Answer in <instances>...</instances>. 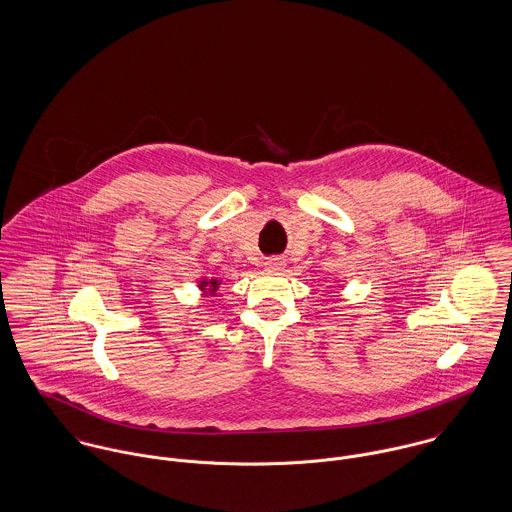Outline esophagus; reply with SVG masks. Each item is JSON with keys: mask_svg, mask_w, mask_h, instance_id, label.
I'll return each mask as SVG.
<instances>
[{"mask_svg": "<svg viewBox=\"0 0 512 512\" xmlns=\"http://www.w3.org/2000/svg\"><path fill=\"white\" fill-rule=\"evenodd\" d=\"M265 269L269 271H281L283 269V261L279 257H271V259H265Z\"/></svg>", "mask_w": 512, "mask_h": 512, "instance_id": "34e87169", "label": "esophagus"}]
</instances>
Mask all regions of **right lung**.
<instances>
[{
    "label": "right lung",
    "instance_id": "add662e5",
    "mask_svg": "<svg viewBox=\"0 0 512 512\" xmlns=\"http://www.w3.org/2000/svg\"><path fill=\"white\" fill-rule=\"evenodd\" d=\"M218 281H216V279H210V281H206V279H204V281H200V284H198V286H200V288H202V290H206V292H210V294H214V292H216V290H218Z\"/></svg>",
    "mask_w": 512,
    "mask_h": 512
}]
</instances>
